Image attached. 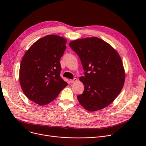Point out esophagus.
I'll return each instance as SVG.
<instances>
[{
    "instance_id": "34e87169",
    "label": "esophagus",
    "mask_w": 146,
    "mask_h": 146,
    "mask_svg": "<svg viewBox=\"0 0 146 146\" xmlns=\"http://www.w3.org/2000/svg\"><path fill=\"white\" fill-rule=\"evenodd\" d=\"M77 80H78L77 79H76V78H74L73 79L70 80V82L71 83H75L76 82H77Z\"/></svg>"
}]
</instances>
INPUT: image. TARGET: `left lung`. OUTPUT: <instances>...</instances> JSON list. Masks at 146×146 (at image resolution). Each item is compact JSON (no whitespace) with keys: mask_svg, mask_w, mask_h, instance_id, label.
I'll return each instance as SVG.
<instances>
[{"mask_svg":"<svg viewBox=\"0 0 146 146\" xmlns=\"http://www.w3.org/2000/svg\"><path fill=\"white\" fill-rule=\"evenodd\" d=\"M70 47L79 56L85 76L78 96L80 105L89 111L102 110L111 104L120 93L125 81L121 57L111 46L97 37L72 41Z\"/></svg>","mask_w":146,"mask_h":146,"instance_id":"left-lung-1","label":"left lung"}]
</instances>
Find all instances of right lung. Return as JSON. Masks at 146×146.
<instances>
[{"instance_id":"obj_1","label":"right lung","mask_w":146,"mask_h":146,"mask_svg":"<svg viewBox=\"0 0 146 146\" xmlns=\"http://www.w3.org/2000/svg\"><path fill=\"white\" fill-rule=\"evenodd\" d=\"M66 42L60 36L47 35L36 41L25 54L20 65L19 81L31 101L40 105H47L67 86L60 76V63Z\"/></svg>"}]
</instances>
